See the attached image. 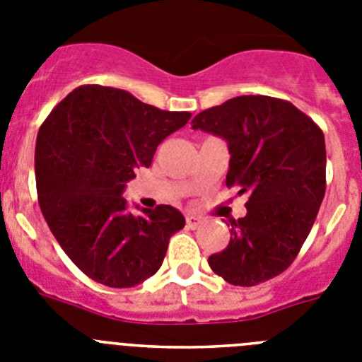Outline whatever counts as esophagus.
Segmentation results:
<instances>
[{
  "label": "esophagus",
  "mask_w": 362,
  "mask_h": 362,
  "mask_svg": "<svg viewBox=\"0 0 362 362\" xmlns=\"http://www.w3.org/2000/svg\"><path fill=\"white\" fill-rule=\"evenodd\" d=\"M201 225H203V219H201V217L188 214V216H187V226H188V228H199Z\"/></svg>",
  "instance_id": "1"
}]
</instances>
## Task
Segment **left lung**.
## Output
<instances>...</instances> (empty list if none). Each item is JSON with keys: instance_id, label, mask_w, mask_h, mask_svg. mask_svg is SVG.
<instances>
[{"instance_id": "obj_1", "label": "left lung", "mask_w": 362, "mask_h": 362, "mask_svg": "<svg viewBox=\"0 0 362 362\" xmlns=\"http://www.w3.org/2000/svg\"><path fill=\"white\" fill-rule=\"evenodd\" d=\"M228 143L226 187L248 194L246 216L230 221V243L209 257L217 276L255 286L299 254L326 190L325 134L290 101L239 95L192 119Z\"/></svg>"}]
</instances>
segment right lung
Masks as SVG:
<instances>
[{"label": "right lung", "instance_id": "obj_1", "mask_svg": "<svg viewBox=\"0 0 362 362\" xmlns=\"http://www.w3.org/2000/svg\"><path fill=\"white\" fill-rule=\"evenodd\" d=\"M190 112L146 105L101 85L74 88L43 121L36 188L45 221L79 270L110 288H130L159 270L168 241L185 226L170 204L132 214L123 190Z\"/></svg>", "mask_w": 362, "mask_h": 362}]
</instances>
